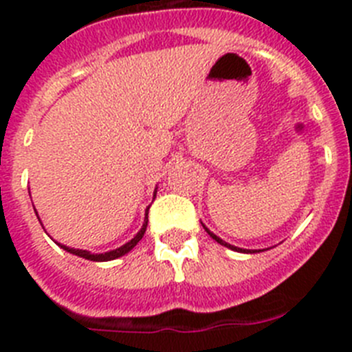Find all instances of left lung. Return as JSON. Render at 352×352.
<instances>
[{"instance_id": "obj_1", "label": "left lung", "mask_w": 352, "mask_h": 352, "mask_svg": "<svg viewBox=\"0 0 352 352\" xmlns=\"http://www.w3.org/2000/svg\"><path fill=\"white\" fill-rule=\"evenodd\" d=\"M203 227H204V226H203ZM204 229H206V227H204ZM206 232H208V234H210V236H211V238H213V239H214V241H217V243L223 245V247H227V248H231V250H236V252H247V250H241V248H238V247H232V245L226 243V241H222V239H220V238H219V236H214V234H213V232H211V231H208V229H206Z\"/></svg>"}]
</instances>
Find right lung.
Masks as SVG:
<instances>
[{
	"mask_svg": "<svg viewBox=\"0 0 352 352\" xmlns=\"http://www.w3.org/2000/svg\"><path fill=\"white\" fill-rule=\"evenodd\" d=\"M148 210H149V208H148ZM146 227H148V213H146L144 223H142L141 231H139L138 234H135V238L130 239L129 243H125V245H123V247L116 248V250L105 252V254H89V252H86V250H77V248H68V247H65V245H60V243H58V245H60L61 248H65V250H67V252H70V254H74V256H79V257H82V259H88V261H96V263H104V261L118 259V257L125 256L126 252L132 250V248L135 247V245H138L139 241H141L142 236H144Z\"/></svg>",
	"mask_w": 352,
	"mask_h": 352,
	"instance_id": "add662e5",
	"label": "right lung"
}]
</instances>
